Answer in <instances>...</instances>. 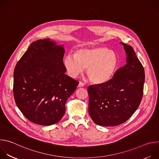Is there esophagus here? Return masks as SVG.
Returning <instances> with one entry per match:
<instances>
[{"instance_id": "1", "label": "esophagus", "mask_w": 159, "mask_h": 159, "mask_svg": "<svg viewBox=\"0 0 159 159\" xmlns=\"http://www.w3.org/2000/svg\"><path fill=\"white\" fill-rule=\"evenodd\" d=\"M84 86V83L82 82H80L79 85H78V87H82Z\"/></svg>"}]
</instances>
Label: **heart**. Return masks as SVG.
Masks as SVG:
<instances>
[{"label":"heart","instance_id":"heart-1","mask_svg":"<svg viewBox=\"0 0 159 159\" xmlns=\"http://www.w3.org/2000/svg\"><path fill=\"white\" fill-rule=\"evenodd\" d=\"M116 53L106 47H92L77 50L74 55H68L63 60L66 71L72 77H76L86 68L89 80L97 84L108 82L118 66Z\"/></svg>","mask_w":159,"mask_h":159}]
</instances>
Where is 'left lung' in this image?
<instances>
[{"label":"left lung","instance_id":"left-lung-1","mask_svg":"<svg viewBox=\"0 0 159 159\" xmlns=\"http://www.w3.org/2000/svg\"><path fill=\"white\" fill-rule=\"evenodd\" d=\"M126 64L108 82L88 87L89 113L94 123L114 126L126 121L139 107L143 93L145 71L133 48L121 43Z\"/></svg>","mask_w":159,"mask_h":159}]
</instances>
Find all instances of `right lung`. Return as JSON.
<instances>
[{"mask_svg":"<svg viewBox=\"0 0 159 159\" xmlns=\"http://www.w3.org/2000/svg\"><path fill=\"white\" fill-rule=\"evenodd\" d=\"M65 50L50 39L33 42L14 71L15 102L30 121L49 126L58 122L79 82L65 74Z\"/></svg>","mask_w":159,"mask_h":159,"instance_id":"obj_1","label":"right lung"}]
</instances>
